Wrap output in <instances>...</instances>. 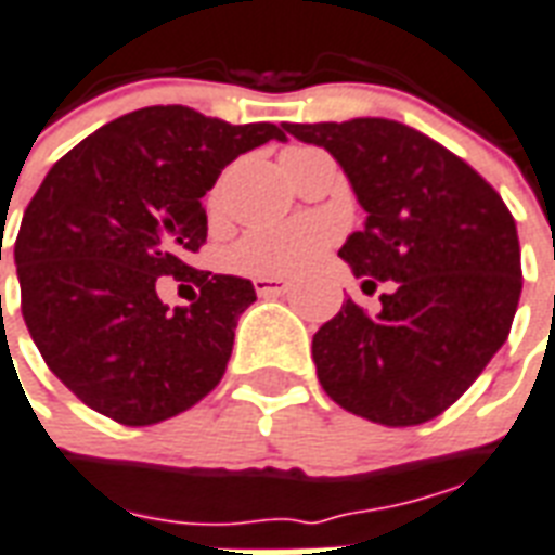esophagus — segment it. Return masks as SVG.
<instances>
[{
    "label": "esophagus",
    "mask_w": 555,
    "mask_h": 555,
    "mask_svg": "<svg viewBox=\"0 0 555 555\" xmlns=\"http://www.w3.org/2000/svg\"><path fill=\"white\" fill-rule=\"evenodd\" d=\"M253 285H256L258 297H282V294H288L291 291L288 279L276 276H256L253 279Z\"/></svg>",
    "instance_id": "esophagus-1"
}]
</instances>
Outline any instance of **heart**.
<instances>
[{
	"mask_svg": "<svg viewBox=\"0 0 555 555\" xmlns=\"http://www.w3.org/2000/svg\"><path fill=\"white\" fill-rule=\"evenodd\" d=\"M299 152V150H291ZM285 152V155H291ZM332 229L320 220H294V223L264 225L249 232L232 246L229 264L241 273L258 276H291L326 249Z\"/></svg>",
	"mask_w": 555,
	"mask_h": 555,
	"instance_id": "obj_1",
	"label": "heart"
}]
</instances>
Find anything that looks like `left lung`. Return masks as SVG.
<instances>
[{"mask_svg":"<svg viewBox=\"0 0 555 555\" xmlns=\"http://www.w3.org/2000/svg\"><path fill=\"white\" fill-rule=\"evenodd\" d=\"M285 129L344 167L367 223L338 256L373 291L388 282L379 314L347 299L318 330L320 385L373 424H426L506 344L524 288L515 217L470 164L403 122Z\"/></svg>","mask_w":555,"mask_h":555,"instance_id":"1","label":"left lung"}]
</instances>
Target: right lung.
I'll list each match as a JSON object with an SVG mask.
<instances>
[{"label":"right lung","instance_id":"add662e5","mask_svg":"<svg viewBox=\"0 0 555 555\" xmlns=\"http://www.w3.org/2000/svg\"><path fill=\"white\" fill-rule=\"evenodd\" d=\"M273 138L285 141L273 122L152 105L105 122L37 188L14 244L20 309L49 371L93 412L152 426L220 385L256 288L184 258L208 235L205 191ZM162 275L201 288L188 310L157 299Z\"/></svg>","mask_w":555,"mask_h":555}]
</instances>
